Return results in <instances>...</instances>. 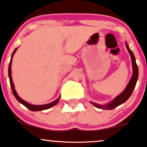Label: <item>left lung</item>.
<instances>
[{"instance_id": "left-lung-1", "label": "left lung", "mask_w": 147, "mask_h": 147, "mask_svg": "<svg viewBox=\"0 0 147 147\" xmlns=\"http://www.w3.org/2000/svg\"><path fill=\"white\" fill-rule=\"evenodd\" d=\"M127 50H128L129 53L130 54L131 59H132V68H133V75L132 77L131 78L130 82H129L128 85H127V87L124 91L122 92L120 95H119L118 97H116L113 100L110 102L108 104L105 105H97L95 103H92V104L95 105V107H98L99 109H107V110H111V109H113L116 108V107H118V105H120L122 103L128 100L129 97L131 96L132 95L133 91H134V89L135 88V86H136V82H137L138 77V68L137 64H136V59H135L134 55L132 52V50L129 48L128 45H126Z\"/></svg>"}]
</instances>
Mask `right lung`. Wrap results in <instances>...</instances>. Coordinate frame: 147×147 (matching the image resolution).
Masks as SVG:
<instances>
[{"instance_id":"add662e5","label":"right lung","mask_w":147,"mask_h":147,"mask_svg":"<svg viewBox=\"0 0 147 147\" xmlns=\"http://www.w3.org/2000/svg\"><path fill=\"white\" fill-rule=\"evenodd\" d=\"M17 48L15 49V50L13 51V54H12V56H11V61H10L9 65V72H8V73H9L10 85H11V89H12L13 93V95H14V96L15 97V98L17 99V101H18L19 102H20L21 104H23V105H25V106L27 108H28L29 110H31V111H36L44 110V109H49V108H50V107H53L54 105H55L56 103L58 102V101H59L60 97H58V98L56 99V100L53 101V102H52V103H48V104L42 105H34L29 104L28 103H27L26 101H23V99H21L20 97L18 96V95H17V93H16V91H15V90L14 85H13V81H12V77H11V62H12V58H13V55H14V54L15 53V52H16V51H17Z\"/></svg>"}]
</instances>
